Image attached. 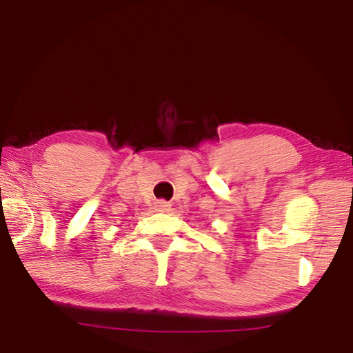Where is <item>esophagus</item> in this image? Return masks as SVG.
<instances>
[{
  "instance_id": "1",
  "label": "esophagus",
  "mask_w": 353,
  "mask_h": 353,
  "mask_svg": "<svg viewBox=\"0 0 353 353\" xmlns=\"http://www.w3.org/2000/svg\"><path fill=\"white\" fill-rule=\"evenodd\" d=\"M154 208H156L157 212H168L170 211V203H168V201H165V200H159V201H156Z\"/></svg>"
}]
</instances>
